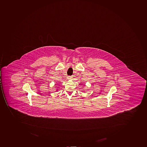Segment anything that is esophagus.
Wrapping results in <instances>:
<instances>
[{
    "label": "esophagus",
    "mask_w": 147,
    "mask_h": 147,
    "mask_svg": "<svg viewBox=\"0 0 147 147\" xmlns=\"http://www.w3.org/2000/svg\"><path fill=\"white\" fill-rule=\"evenodd\" d=\"M71 76H68V77H67V79H68V80H70V79H71Z\"/></svg>",
    "instance_id": "1"
}]
</instances>
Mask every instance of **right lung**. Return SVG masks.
Here are the masks:
<instances>
[{
	"label": "right lung",
	"instance_id": "add662e5",
	"mask_svg": "<svg viewBox=\"0 0 147 147\" xmlns=\"http://www.w3.org/2000/svg\"><path fill=\"white\" fill-rule=\"evenodd\" d=\"M58 89H57H57H56V90H56V92H57V91H58Z\"/></svg>",
	"mask_w": 147,
	"mask_h": 147
}]
</instances>
